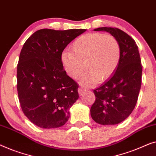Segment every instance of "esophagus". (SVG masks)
I'll use <instances>...</instances> for the list:
<instances>
[{"label":"esophagus","instance_id":"esophagus-1","mask_svg":"<svg viewBox=\"0 0 156 156\" xmlns=\"http://www.w3.org/2000/svg\"><path fill=\"white\" fill-rule=\"evenodd\" d=\"M78 91L79 95H82L83 94V93H84L85 90V89L82 88V87H79L78 90Z\"/></svg>","mask_w":156,"mask_h":156}]
</instances>
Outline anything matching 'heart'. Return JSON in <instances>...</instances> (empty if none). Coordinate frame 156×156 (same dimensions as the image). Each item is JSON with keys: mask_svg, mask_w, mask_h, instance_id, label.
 I'll return each instance as SVG.
<instances>
[{"mask_svg": "<svg viewBox=\"0 0 156 156\" xmlns=\"http://www.w3.org/2000/svg\"><path fill=\"white\" fill-rule=\"evenodd\" d=\"M71 50H63L61 62L66 73L78 80L85 67L86 73L81 84L93 86L107 80L115 73L119 66L121 50L118 41L109 34L88 33L78 37L71 44Z\"/></svg>", "mask_w": 156, "mask_h": 156, "instance_id": "obj_1", "label": "heart"}]
</instances>
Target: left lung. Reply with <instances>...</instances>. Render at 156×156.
<instances>
[{"instance_id":"1","label":"left lung","mask_w":156,"mask_h":156,"mask_svg":"<svg viewBox=\"0 0 156 156\" xmlns=\"http://www.w3.org/2000/svg\"><path fill=\"white\" fill-rule=\"evenodd\" d=\"M94 31L107 32L118 41L121 50L115 73L94 90L95 101L90 115L98 124L115 125L131 115L136 105L141 85V57L135 41L117 28L99 27Z\"/></svg>"}]
</instances>
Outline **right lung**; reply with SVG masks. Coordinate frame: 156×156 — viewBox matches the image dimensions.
Instances as JSON below:
<instances>
[{
	"label": "right lung",
	"mask_w": 156,
	"mask_h": 156,
	"mask_svg": "<svg viewBox=\"0 0 156 156\" xmlns=\"http://www.w3.org/2000/svg\"><path fill=\"white\" fill-rule=\"evenodd\" d=\"M85 31L41 29L24 44L17 67V93L23 113L40 128H58L69 120L78 87L63 70L61 54Z\"/></svg>",
	"instance_id": "right-lung-1"
}]
</instances>
